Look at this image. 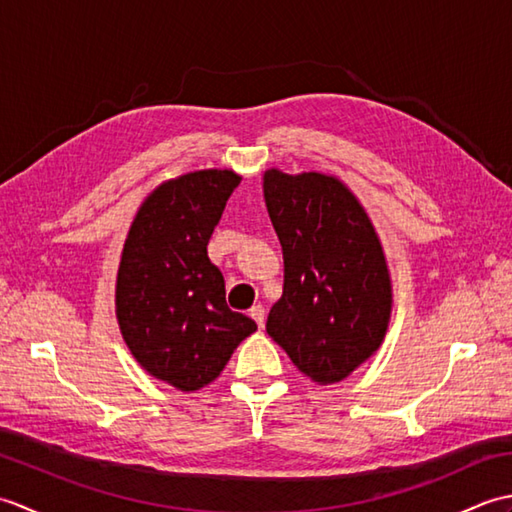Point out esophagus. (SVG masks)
I'll list each match as a JSON object with an SVG mask.
<instances>
[{"instance_id": "1", "label": "esophagus", "mask_w": 512, "mask_h": 512, "mask_svg": "<svg viewBox=\"0 0 512 512\" xmlns=\"http://www.w3.org/2000/svg\"><path fill=\"white\" fill-rule=\"evenodd\" d=\"M250 317L255 319V323L259 325V328H264V319H266L264 306H253V308H250Z\"/></svg>"}]
</instances>
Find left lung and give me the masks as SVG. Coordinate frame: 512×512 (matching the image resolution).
Masks as SVG:
<instances>
[{
  "mask_svg": "<svg viewBox=\"0 0 512 512\" xmlns=\"http://www.w3.org/2000/svg\"><path fill=\"white\" fill-rule=\"evenodd\" d=\"M264 198L284 250V295L266 332L312 383H341L389 328L394 292L383 244L336 176L266 169Z\"/></svg>",
  "mask_w": 512,
  "mask_h": 512,
  "instance_id": "obj_1",
  "label": "left lung"
}]
</instances>
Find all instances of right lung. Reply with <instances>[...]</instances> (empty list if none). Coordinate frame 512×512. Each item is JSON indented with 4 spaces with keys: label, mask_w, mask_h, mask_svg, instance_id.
I'll return each instance as SVG.
<instances>
[{
    "label": "right lung",
    "mask_w": 512,
    "mask_h": 512,
    "mask_svg": "<svg viewBox=\"0 0 512 512\" xmlns=\"http://www.w3.org/2000/svg\"><path fill=\"white\" fill-rule=\"evenodd\" d=\"M242 180L202 169L165 180L138 206L116 273V319L136 363L180 391L222 374L257 323L226 306L206 244Z\"/></svg>",
    "instance_id": "1"
}]
</instances>
